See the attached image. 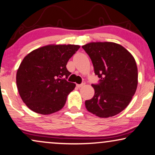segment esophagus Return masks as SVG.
Returning a JSON list of instances; mask_svg holds the SVG:
<instances>
[{"instance_id": "34e87169", "label": "esophagus", "mask_w": 155, "mask_h": 155, "mask_svg": "<svg viewBox=\"0 0 155 155\" xmlns=\"http://www.w3.org/2000/svg\"><path fill=\"white\" fill-rule=\"evenodd\" d=\"M85 84H86L85 81H84V82H82L81 84H76V87H77L78 88H81L82 87H84V86L85 85Z\"/></svg>"}]
</instances>
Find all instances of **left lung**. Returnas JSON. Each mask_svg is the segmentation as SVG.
<instances>
[{"label": "left lung", "mask_w": 155, "mask_h": 155, "mask_svg": "<svg viewBox=\"0 0 155 155\" xmlns=\"http://www.w3.org/2000/svg\"><path fill=\"white\" fill-rule=\"evenodd\" d=\"M91 58L99 83L94 95L85 101L89 112L101 118L115 116L126 108L136 92L138 71L134 58L113 42H91L82 46Z\"/></svg>", "instance_id": "1"}]
</instances>
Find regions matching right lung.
<instances>
[{"mask_svg": "<svg viewBox=\"0 0 155 155\" xmlns=\"http://www.w3.org/2000/svg\"><path fill=\"white\" fill-rule=\"evenodd\" d=\"M79 48V45H48L25 56L17 71L16 84L31 110L46 115L63 108L76 87L66 80L71 74L66 64Z\"/></svg>", "mask_w": 155, "mask_h": 155, "instance_id": "add662e5", "label": "right lung"}]
</instances>
